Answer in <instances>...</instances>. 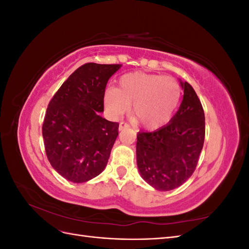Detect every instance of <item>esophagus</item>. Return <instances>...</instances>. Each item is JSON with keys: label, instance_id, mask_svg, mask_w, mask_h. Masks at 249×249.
<instances>
[{"label": "esophagus", "instance_id": "1", "mask_svg": "<svg viewBox=\"0 0 249 249\" xmlns=\"http://www.w3.org/2000/svg\"><path fill=\"white\" fill-rule=\"evenodd\" d=\"M127 127H129V124H125V123H120L118 129H119V131H123L124 129H127Z\"/></svg>", "mask_w": 249, "mask_h": 249}]
</instances>
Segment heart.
Wrapping results in <instances>:
<instances>
[{"mask_svg":"<svg viewBox=\"0 0 249 249\" xmlns=\"http://www.w3.org/2000/svg\"><path fill=\"white\" fill-rule=\"evenodd\" d=\"M180 97L178 83L171 77L131 72L119 79L116 89H108L104 105L109 115L119 118L132 106L135 120L148 130L166 124Z\"/></svg>","mask_w":249,"mask_h":249,"instance_id":"heart-1","label":"heart"}]
</instances>
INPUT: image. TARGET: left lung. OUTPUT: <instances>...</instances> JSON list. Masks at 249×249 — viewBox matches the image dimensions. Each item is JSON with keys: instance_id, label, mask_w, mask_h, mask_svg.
Segmentation results:
<instances>
[{"instance_id": "left-lung-1", "label": "left lung", "mask_w": 249, "mask_h": 249, "mask_svg": "<svg viewBox=\"0 0 249 249\" xmlns=\"http://www.w3.org/2000/svg\"><path fill=\"white\" fill-rule=\"evenodd\" d=\"M183 101L170 122L154 132H139L137 166L141 178L159 191L183 185L194 172L205 141V113L196 92L179 80Z\"/></svg>"}]
</instances>
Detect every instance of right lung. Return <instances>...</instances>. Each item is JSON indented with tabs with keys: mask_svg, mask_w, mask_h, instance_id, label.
Here are the masks:
<instances>
[{
	"mask_svg": "<svg viewBox=\"0 0 249 249\" xmlns=\"http://www.w3.org/2000/svg\"><path fill=\"white\" fill-rule=\"evenodd\" d=\"M122 65L86 63L51 100L42 124L48 160L60 176L85 183L106 168L118 124L103 118L105 88Z\"/></svg>",
	"mask_w": 249,
	"mask_h": 249,
	"instance_id": "1",
	"label": "right lung"
}]
</instances>
